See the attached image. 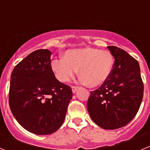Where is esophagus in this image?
Here are the masks:
<instances>
[{"label": "esophagus", "mask_w": 150, "mask_h": 150, "mask_svg": "<svg viewBox=\"0 0 150 150\" xmlns=\"http://www.w3.org/2000/svg\"><path fill=\"white\" fill-rule=\"evenodd\" d=\"M71 88H72V92H73V93H75L76 92V91H77L78 87L72 86V87H71Z\"/></svg>", "instance_id": "obj_1"}]
</instances>
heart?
<instances>
[{"instance_id": "1", "label": "heart", "mask_w": 150, "mask_h": 150, "mask_svg": "<svg viewBox=\"0 0 150 150\" xmlns=\"http://www.w3.org/2000/svg\"><path fill=\"white\" fill-rule=\"evenodd\" d=\"M63 58L51 62L52 71L62 82H68L78 70L81 82L90 88L99 87L108 80L113 68L109 51L91 47L68 50Z\"/></svg>"}]
</instances>
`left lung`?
I'll return each mask as SVG.
<instances>
[{
  "label": "left lung",
  "instance_id": "obj_1",
  "mask_svg": "<svg viewBox=\"0 0 150 150\" xmlns=\"http://www.w3.org/2000/svg\"><path fill=\"white\" fill-rule=\"evenodd\" d=\"M115 59L108 80L91 92L88 111L91 119L105 129L127 125L138 112L144 95V84L138 61L124 50L108 46Z\"/></svg>",
  "mask_w": 150,
  "mask_h": 150
}]
</instances>
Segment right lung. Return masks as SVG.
Instances as JSON below:
<instances>
[{
  "label": "right lung",
  "mask_w": 150,
  "mask_h": 150,
  "mask_svg": "<svg viewBox=\"0 0 150 150\" xmlns=\"http://www.w3.org/2000/svg\"><path fill=\"white\" fill-rule=\"evenodd\" d=\"M48 49L31 53L11 74L8 102L14 117L27 131L49 135L63 124L71 88L58 81L52 71Z\"/></svg>",
  "instance_id": "1"
}]
</instances>
